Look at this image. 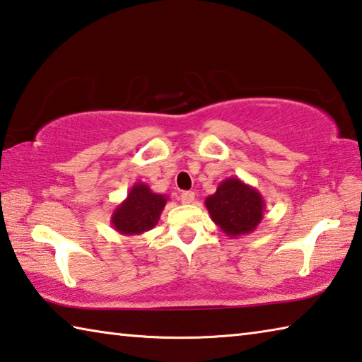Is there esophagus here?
<instances>
[{
  "label": "esophagus",
  "mask_w": 362,
  "mask_h": 362,
  "mask_svg": "<svg viewBox=\"0 0 362 362\" xmlns=\"http://www.w3.org/2000/svg\"><path fill=\"white\" fill-rule=\"evenodd\" d=\"M183 204H192L194 203V192H183L180 196Z\"/></svg>",
  "instance_id": "obj_1"
}]
</instances>
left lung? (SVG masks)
<instances>
[{"mask_svg":"<svg viewBox=\"0 0 362 362\" xmlns=\"http://www.w3.org/2000/svg\"><path fill=\"white\" fill-rule=\"evenodd\" d=\"M204 204L212 222L230 238L255 231L265 212V199L259 189L238 177L220 182L216 193L207 196Z\"/></svg>","mask_w":362,"mask_h":362,"instance_id":"8db88e82","label":"left lung"}]
</instances>
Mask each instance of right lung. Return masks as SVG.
<instances>
[{"instance_id": "1", "label": "right lung", "mask_w": 362, "mask_h": 362, "mask_svg": "<svg viewBox=\"0 0 362 362\" xmlns=\"http://www.w3.org/2000/svg\"><path fill=\"white\" fill-rule=\"evenodd\" d=\"M169 199L166 194L151 192L144 182L134 183L127 198L115 207L110 223L122 236H139L155 228Z\"/></svg>"}]
</instances>
